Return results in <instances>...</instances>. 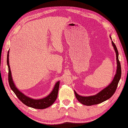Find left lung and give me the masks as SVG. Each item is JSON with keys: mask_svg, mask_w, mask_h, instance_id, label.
I'll return each instance as SVG.
<instances>
[{"mask_svg": "<svg viewBox=\"0 0 128 128\" xmlns=\"http://www.w3.org/2000/svg\"><path fill=\"white\" fill-rule=\"evenodd\" d=\"M111 40V37H110ZM112 45L114 48V50L116 52V60H117V70L116 73L114 75V77L111 83L103 90L100 91L95 95L91 96H82L78 94L75 91H74L75 96H76L77 100L80 103L87 106H90L92 105L98 104L103 102L112 96L114 93L115 92L118 86L119 81L121 77V66L120 62L118 60V52L115 44L112 40Z\"/></svg>", "mask_w": 128, "mask_h": 128, "instance_id": "obj_1", "label": "left lung"}]
</instances>
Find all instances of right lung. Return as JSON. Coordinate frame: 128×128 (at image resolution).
Wrapping results in <instances>:
<instances>
[{
	"label": "right lung",
	"instance_id": "1",
	"mask_svg": "<svg viewBox=\"0 0 128 128\" xmlns=\"http://www.w3.org/2000/svg\"><path fill=\"white\" fill-rule=\"evenodd\" d=\"M8 54L9 51H8L7 56V64L8 68V83L11 89L13 91H14V93L16 94V95L18 98V99L26 106L38 109H46V108L49 107L51 106V105L53 104L55 100H56L58 96L59 86H60V81L57 82L55 84L54 86L53 90L51 91V92L49 94L48 96L45 98H42V99L36 100L26 96L24 94H22V92H20V91L16 88L15 84H14V81H13L10 66L9 64Z\"/></svg>",
	"mask_w": 128,
	"mask_h": 128
}]
</instances>
